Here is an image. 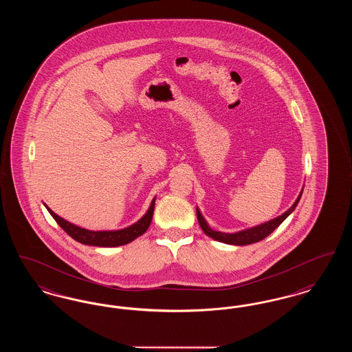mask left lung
<instances>
[{
    "label": "left lung",
    "instance_id": "obj_1",
    "mask_svg": "<svg viewBox=\"0 0 352 352\" xmlns=\"http://www.w3.org/2000/svg\"><path fill=\"white\" fill-rule=\"evenodd\" d=\"M302 191H303V190H302ZM302 191L301 194L298 195L297 201H294V204H293L286 212H284L281 217L272 219V220H269V221L264 223V224L256 226V227H253V228L244 230V231H240V232H236V234H224V232H218V231L211 230V228L208 227L207 221L201 217V211H199L198 208H197V217H198V221H199V226H201L203 232L207 234V236H210V237L218 240L220 243H226V244H232V245H248V244H253V243H257V241H261L263 239H265L267 236L272 234V232L284 221L285 219L287 218V217L294 211V208L297 207L298 201L301 199Z\"/></svg>",
    "mask_w": 352,
    "mask_h": 352
}]
</instances>
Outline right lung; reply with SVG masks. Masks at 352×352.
<instances>
[{"mask_svg": "<svg viewBox=\"0 0 352 352\" xmlns=\"http://www.w3.org/2000/svg\"><path fill=\"white\" fill-rule=\"evenodd\" d=\"M154 201H155V198L151 201V207H149L148 212L142 218L140 219L137 223H134L128 228L118 230V231H88L85 228H80V227L69 223L67 220L58 217L55 212L51 211L46 204L45 206L49 210L51 217L55 219V221L74 240H76V241H79L82 244H85V245L118 247V245H124V244H128V243L133 241L134 239H137L138 236H141V234L146 232V230L151 226L153 212H154Z\"/></svg>", "mask_w": 352, "mask_h": 352, "instance_id": "add662e5", "label": "right lung"}]
</instances>
